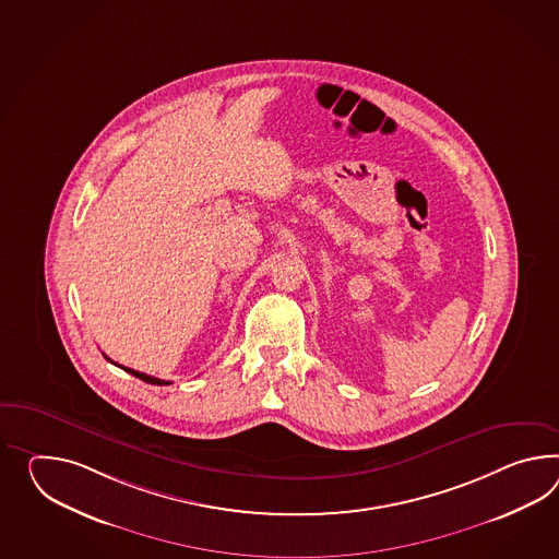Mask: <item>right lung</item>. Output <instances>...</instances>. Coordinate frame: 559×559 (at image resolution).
I'll return each mask as SVG.
<instances>
[{"instance_id":"right-lung-1","label":"right lung","mask_w":559,"mask_h":559,"mask_svg":"<svg viewBox=\"0 0 559 559\" xmlns=\"http://www.w3.org/2000/svg\"><path fill=\"white\" fill-rule=\"evenodd\" d=\"M107 357V355H105ZM109 359V357H107ZM110 364H115L112 359H109ZM115 366H119V364H115ZM119 368L124 369L127 373H131V376H135L139 380L147 381V383H153V385H169L171 381L159 380V378H153V376H147V373H141V371H135V369L123 368V366H119Z\"/></svg>"}]
</instances>
